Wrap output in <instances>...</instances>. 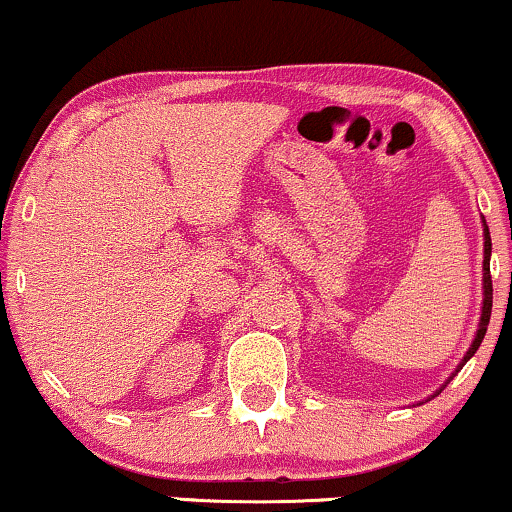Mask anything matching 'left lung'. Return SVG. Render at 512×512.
Here are the masks:
<instances>
[{"mask_svg":"<svg viewBox=\"0 0 512 512\" xmlns=\"http://www.w3.org/2000/svg\"><path fill=\"white\" fill-rule=\"evenodd\" d=\"M482 224H484V262H482V316H480V326H477V333H475V340H472V345H470V349L468 352H465V357L461 359V364H458V368H456V373L461 371V368L468 364L470 361V357H475V352L477 349H480V345H482V340H484V335H487V326H489V316H491V300H494V288H491V271H489V260H491V236H489V226H487V222H484V217H482ZM454 373V375H456ZM454 375H451V378H454ZM449 378V380H451ZM449 380H446V383H449ZM439 394V392H437Z\"/></svg>","mask_w":512,"mask_h":512,"instance_id":"8db88e82","label":"left lung"}]
</instances>
